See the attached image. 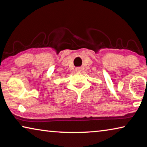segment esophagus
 <instances>
[{"instance_id":"1","label":"esophagus","mask_w":147,"mask_h":147,"mask_svg":"<svg viewBox=\"0 0 147 147\" xmlns=\"http://www.w3.org/2000/svg\"><path fill=\"white\" fill-rule=\"evenodd\" d=\"M81 71H82V69H81L80 67H77V68L76 69V71L78 72V73H79V72H80Z\"/></svg>"}]
</instances>
